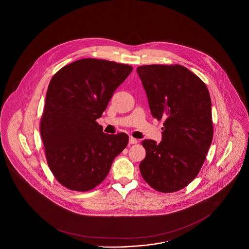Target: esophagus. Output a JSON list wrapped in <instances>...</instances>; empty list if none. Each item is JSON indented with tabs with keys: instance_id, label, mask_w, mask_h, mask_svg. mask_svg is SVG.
I'll list each match as a JSON object with an SVG mask.
<instances>
[{
	"instance_id": "obj_1",
	"label": "esophagus",
	"mask_w": 249,
	"mask_h": 249,
	"mask_svg": "<svg viewBox=\"0 0 249 249\" xmlns=\"http://www.w3.org/2000/svg\"><path fill=\"white\" fill-rule=\"evenodd\" d=\"M128 142H129V144H136L138 142V141H137V139L133 138V137H129Z\"/></svg>"
}]
</instances>
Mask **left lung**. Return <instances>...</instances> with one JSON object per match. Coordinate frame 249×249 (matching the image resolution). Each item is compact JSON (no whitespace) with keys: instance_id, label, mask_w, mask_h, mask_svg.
<instances>
[{"instance_id":"1","label":"left lung","mask_w":249,"mask_h":249,"mask_svg":"<svg viewBox=\"0 0 249 249\" xmlns=\"http://www.w3.org/2000/svg\"><path fill=\"white\" fill-rule=\"evenodd\" d=\"M151 115L164 121L160 143L144 140L142 176L160 193L184 188L199 174L210 148L213 128L211 98L204 81L181 65L137 68Z\"/></svg>"}]
</instances>
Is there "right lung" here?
<instances>
[{
    "label": "right lung",
    "mask_w": 249,
    "mask_h": 249,
    "mask_svg": "<svg viewBox=\"0 0 249 249\" xmlns=\"http://www.w3.org/2000/svg\"><path fill=\"white\" fill-rule=\"evenodd\" d=\"M132 67L84 58L61 68L46 93L40 132L54 178L73 191L98 186L128 145L126 133L106 134L97 119Z\"/></svg>",
    "instance_id": "right-lung-1"
}]
</instances>
